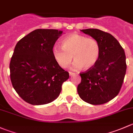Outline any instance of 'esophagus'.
Masks as SVG:
<instances>
[{
	"mask_svg": "<svg viewBox=\"0 0 133 133\" xmlns=\"http://www.w3.org/2000/svg\"><path fill=\"white\" fill-rule=\"evenodd\" d=\"M75 74H75V73H74V72H69V75H70V76H74Z\"/></svg>",
	"mask_w": 133,
	"mask_h": 133,
	"instance_id": "34e87169",
	"label": "esophagus"
}]
</instances>
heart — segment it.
<instances>
[{
  "instance_id": "b5f03b06",
  "label": "heart",
  "mask_w": 133,
  "mask_h": 133,
  "mask_svg": "<svg viewBox=\"0 0 133 133\" xmlns=\"http://www.w3.org/2000/svg\"><path fill=\"white\" fill-rule=\"evenodd\" d=\"M63 46L55 45L52 54L57 63L61 68H66L72 62L73 56L76 61L73 70H90L95 66L101 54L99 43L94 38L79 34L66 36L62 42Z\"/></svg>"
}]
</instances>
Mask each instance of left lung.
<instances>
[{
  "instance_id": "obj_1",
  "label": "left lung",
  "mask_w": 133,
  "mask_h": 133,
  "mask_svg": "<svg viewBox=\"0 0 133 133\" xmlns=\"http://www.w3.org/2000/svg\"><path fill=\"white\" fill-rule=\"evenodd\" d=\"M81 31L99 43L101 54L95 66L80 74L78 94L90 104H103L115 98L121 89L127 68L125 52L111 34L97 29Z\"/></svg>"
}]
</instances>
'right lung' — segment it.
<instances>
[{"label":"right lung","mask_w":133,"mask_h":133,"mask_svg":"<svg viewBox=\"0 0 133 133\" xmlns=\"http://www.w3.org/2000/svg\"><path fill=\"white\" fill-rule=\"evenodd\" d=\"M62 31H32L16 43L9 65L12 85L24 101L32 105L57 98L69 74L56 61L52 49Z\"/></svg>","instance_id":"right-lung-1"}]
</instances>
